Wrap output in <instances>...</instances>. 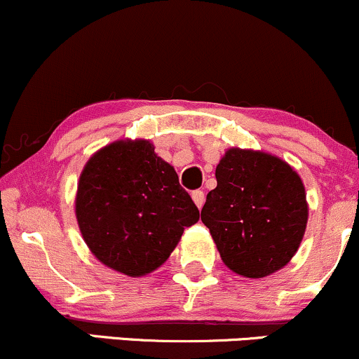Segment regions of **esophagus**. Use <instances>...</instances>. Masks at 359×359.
Returning <instances> with one entry per match:
<instances>
[{"mask_svg":"<svg viewBox=\"0 0 359 359\" xmlns=\"http://www.w3.org/2000/svg\"><path fill=\"white\" fill-rule=\"evenodd\" d=\"M192 201H194V204L197 205V208H203L204 205V201H205V197H204V192L203 191H194L192 192Z\"/></svg>","mask_w":359,"mask_h":359,"instance_id":"1","label":"esophagus"}]
</instances>
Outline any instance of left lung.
I'll use <instances>...</instances> for the list:
<instances>
[{
  "label": "left lung",
  "instance_id": "8db88e82",
  "mask_svg": "<svg viewBox=\"0 0 359 359\" xmlns=\"http://www.w3.org/2000/svg\"><path fill=\"white\" fill-rule=\"evenodd\" d=\"M217 187L201 219L234 273L263 278L283 269L306 233V187L285 160L259 150L228 148L216 167Z\"/></svg>",
  "mask_w": 359,
  "mask_h": 359
}]
</instances>
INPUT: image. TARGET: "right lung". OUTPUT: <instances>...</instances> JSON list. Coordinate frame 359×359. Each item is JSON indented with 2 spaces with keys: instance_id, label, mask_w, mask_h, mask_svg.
<instances>
[{
  "instance_id": "add662e5",
  "label": "right lung",
  "mask_w": 359,
  "mask_h": 359,
  "mask_svg": "<svg viewBox=\"0 0 359 359\" xmlns=\"http://www.w3.org/2000/svg\"><path fill=\"white\" fill-rule=\"evenodd\" d=\"M76 217L102 265L142 277L167 262L199 209L148 140L126 138L102 147L82 168Z\"/></svg>"
}]
</instances>
